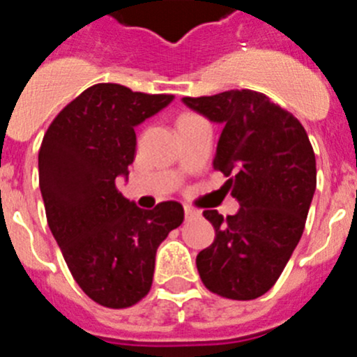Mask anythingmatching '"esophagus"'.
<instances>
[{
    "instance_id": "34e87169",
    "label": "esophagus",
    "mask_w": 357,
    "mask_h": 357,
    "mask_svg": "<svg viewBox=\"0 0 357 357\" xmlns=\"http://www.w3.org/2000/svg\"><path fill=\"white\" fill-rule=\"evenodd\" d=\"M184 216H185V220H193V218L200 216V213H198L197 209H193V207L185 206L184 207Z\"/></svg>"
}]
</instances>
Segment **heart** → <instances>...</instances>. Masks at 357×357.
Returning <instances> with one entry per match:
<instances>
[{
    "label": "heart",
    "instance_id": "obj_1",
    "mask_svg": "<svg viewBox=\"0 0 357 357\" xmlns=\"http://www.w3.org/2000/svg\"><path fill=\"white\" fill-rule=\"evenodd\" d=\"M188 116H193V114H182L181 118H178V119H182V118H188Z\"/></svg>",
    "mask_w": 357,
    "mask_h": 357
}]
</instances>
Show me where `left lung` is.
Masks as SVG:
<instances>
[{"instance_id":"1","label":"left lung","mask_w":357,"mask_h":357,"mask_svg":"<svg viewBox=\"0 0 357 357\" xmlns=\"http://www.w3.org/2000/svg\"><path fill=\"white\" fill-rule=\"evenodd\" d=\"M211 121L222 123L213 166L230 176L239 202L234 216L204 211L214 241L197 255L209 291L254 301L280 277L304 232L317 189V160L302 123L263 93L232 89L182 98Z\"/></svg>"}]
</instances>
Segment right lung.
<instances>
[{
	"label": "right lung",
	"instance_id": "right-lung-1",
	"mask_svg": "<svg viewBox=\"0 0 357 357\" xmlns=\"http://www.w3.org/2000/svg\"><path fill=\"white\" fill-rule=\"evenodd\" d=\"M173 94L96 84L50 123L39 150L46 220L73 279L96 304L125 309L148 295L155 252L184 222L178 202L139 209L118 189L134 162L135 125Z\"/></svg>",
	"mask_w": 357,
	"mask_h": 357
}]
</instances>
